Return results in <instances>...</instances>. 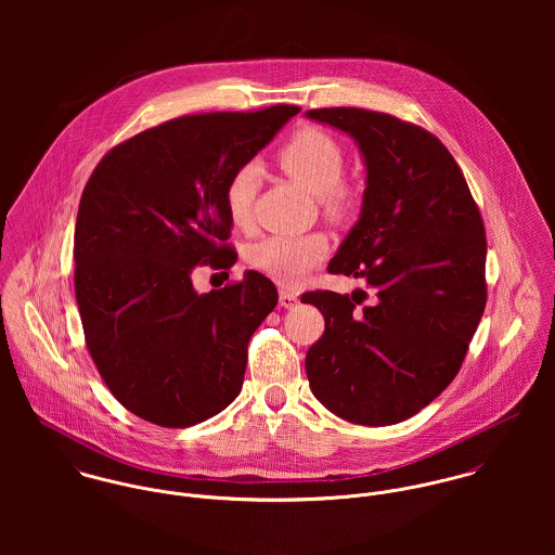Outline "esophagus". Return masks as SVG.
<instances>
[{
  "mask_svg": "<svg viewBox=\"0 0 555 555\" xmlns=\"http://www.w3.org/2000/svg\"><path fill=\"white\" fill-rule=\"evenodd\" d=\"M299 304V295L297 293H293V291H288V288H280V306L282 308H295Z\"/></svg>",
  "mask_w": 555,
  "mask_h": 555,
  "instance_id": "1",
  "label": "esophagus"
}]
</instances>
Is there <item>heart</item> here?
Segmentation results:
<instances>
[{
    "instance_id": "heart-1",
    "label": "heart",
    "mask_w": 555,
    "mask_h": 555,
    "mask_svg": "<svg viewBox=\"0 0 555 555\" xmlns=\"http://www.w3.org/2000/svg\"><path fill=\"white\" fill-rule=\"evenodd\" d=\"M278 162L299 185L318 194L324 211L333 218L346 216L357 201L354 188L341 179L344 150L318 128L297 130L278 152ZM258 185V168L245 164L237 168L224 190L229 220L237 229L251 224V207ZM328 251V238L322 233L306 235H269L249 245L247 262L271 280L295 286Z\"/></svg>"
}]
</instances>
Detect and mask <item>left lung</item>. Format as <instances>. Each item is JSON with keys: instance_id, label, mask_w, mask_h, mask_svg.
Listing matches in <instances>:
<instances>
[{"instance_id": "8db88e82", "label": "left lung", "mask_w": 555, "mask_h": 555, "mask_svg": "<svg viewBox=\"0 0 555 555\" xmlns=\"http://www.w3.org/2000/svg\"><path fill=\"white\" fill-rule=\"evenodd\" d=\"M306 117L346 132L363 156L361 214L328 273L363 278L374 293L361 310V288L301 297L324 317L306 357L310 389L344 421L396 425L440 396L468 352L487 301L482 220L457 162L427 130L344 106Z\"/></svg>"}]
</instances>
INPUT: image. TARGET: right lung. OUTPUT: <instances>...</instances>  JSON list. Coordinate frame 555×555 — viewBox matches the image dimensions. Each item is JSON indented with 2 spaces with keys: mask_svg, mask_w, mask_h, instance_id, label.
I'll return each mask as SVG.
<instances>
[{
  "mask_svg": "<svg viewBox=\"0 0 555 555\" xmlns=\"http://www.w3.org/2000/svg\"><path fill=\"white\" fill-rule=\"evenodd\" d=\"M299 106L170 119L111 150L80 196L75 293L89 354L117 401L162 427H190L241 391L247 341L278 306L258 271L196 293L198 262L233 264L231 175Z\"/></svg>",
  "mask_w": 555,
  "mask_h": 555,
  "instance_id": "right-lung-1",
  "label": "right lung"
}]
</instances>
